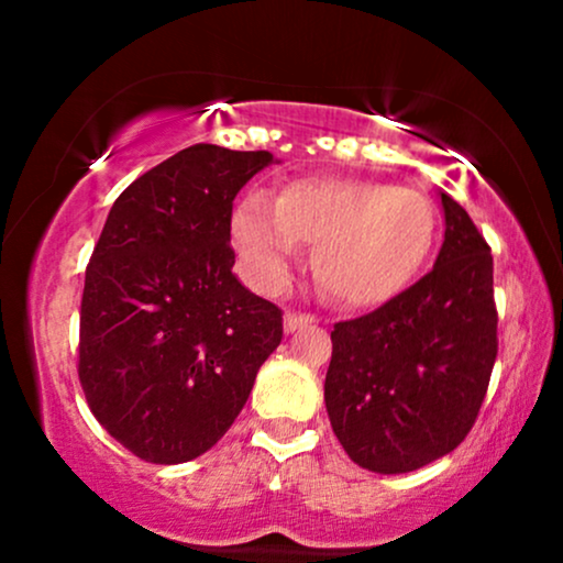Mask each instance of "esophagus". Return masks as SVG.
Returning a JSON list of instances; mask_svg holds the SVG:
<instances>
[{"instance_id":"34e87169","label":"esophagus","mask_w":563,"mask_h":563,"mask_svg":"<svg viewBox=\"0 0 563 563\" xmlns=\"http://www.w3.org/2000/svg\"><path fill=\"white\" fill-rule=\"evenodd\" d=\"M312 322H314V314H307V312H286V318H283V325H286V333L299 331V328L312 325Z\"/></svg>"}]
</instances>
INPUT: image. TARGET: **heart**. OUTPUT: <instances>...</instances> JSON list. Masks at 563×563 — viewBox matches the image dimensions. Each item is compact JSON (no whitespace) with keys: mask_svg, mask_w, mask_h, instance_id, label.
I'll use <instances>...</instances> for the list:
<instances>
[{"mask_svg":"<svg viewBox=\"0 0 563 563\" xmlns=\"http://www.w3.org/2000/svg\"><path fill=\"white\" fill-rule=\"evenodd\" d=\"M232 243L256 283L286 280L299 243H312L314 280L341 307L394 299L416 277L437 232L431 200L412 187L371 179H299L275 203L245 196L232 214Z\"/></svg>","mask_w":563,"mask_h":563,"instance_id":"heart-1","label":"heart"}]
</instances>
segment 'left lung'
<instances>
[{
    "mask_svg": "<svg viewBox=\"0 0 563 563\" xmlns=\"http://www.w3.org/2000/svg\"><path fill=\"white\" fill-rule=\"evenodd\" d=\"M442 209L444 243L434 269L331 331L328 418L346 455L376 474H407L455 450L493 376V254L448 192Z\"/></svg>",
    "mask_w": 563,
    "mask_h": 563,
    "instance_id": "1",
    "label": "left lung"
}]
</instances>
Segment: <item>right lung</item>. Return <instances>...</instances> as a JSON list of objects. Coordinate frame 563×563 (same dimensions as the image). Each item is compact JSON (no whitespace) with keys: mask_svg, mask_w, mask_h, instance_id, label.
<instances>
[{"mask_svg":"<svg viewBox=\"0 0 563 563\" xmlns=\"http://www.w3.org/2000/svg\"><path fill=\"white\" fill-rule=\"evenodd\" d=\"M267 151L185 147L115 198L81 296L79 380L102 429L147 463L211 450L283 339L232 275V200Z\"/></svg>","mask_w":563,"mask_h":563,"instance_id":"obj_1","label":"right lung"}]
</instances>
